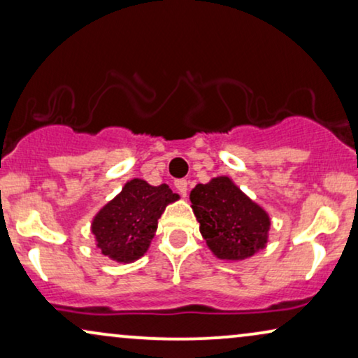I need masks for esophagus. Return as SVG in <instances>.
I'll return each instance as SVG.
<instances>
[{
    "label": "esophagus",
    "instance_id": "34e87169",
    "mask_svg": "<svg viewBox=\"0 0 358 358\" xmlns=\"http://www.w3.org/2000/svg\"><path fill=\"white\" fill-rule=\"evenodd\" d=\"M187 180L185 179H178L174 180V187L178 189V192L182 195V197H185V194H187Z\"/></svg>",
    "mask_w": 358,
    "mask_h": 358
}]
</instances>
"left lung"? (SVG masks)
<instances>
[{"label": "left lung", "instance_id": "obj_1", "mask_svg": "<svg viewBox=\"0 0 358 358\" xmlns=\"http://www.w3.org/2000/svg\"><path fill=\"white\" fill-rule=\"evenodd\" d=\"M190 202L200 233L217 257L241 261L266 246L268 215L229 178L197 184L190 192Z\"/></svg>", "mask_w": 358, "mask_h": 358}]
</instances>
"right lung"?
I'll use <instances>...</instances> for the list:
<instances>
[{
    "mask_svg": "<svg viewBox=\"0 0 358 358\" xmlns=\"http://www.w3.org/2000/svg\"><path fill=\"white\" fill-rule=\"evenodd\" d=\"M178 199L166 184L155 187L131 179L92 220L97 248L117 262L136 261L148 249L166 205Z\"/></svg>",
    "mask_w": 358,
    "mask_h": 358,
    "instance_id": "obj_1",
    "label": "right lung"
}]
</instances>
